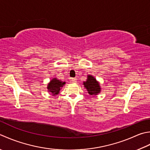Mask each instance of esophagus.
<instances>
[{
	"label": "esophagus",
	"instance_id": "obj_1",
	"mask_svg": "<svg viewBox=\"0 0 150 150\" xmlns=\"http://www.w3.org/2000/svg\"><path fill=\"white\" fill-rule=\"evenodd\" d=\"M77 79L76 78H71V79H70V81H71V83H77Z\"/></svg>",
	"mask_w": 150,
	"mask_h": 150
}]
</instances>
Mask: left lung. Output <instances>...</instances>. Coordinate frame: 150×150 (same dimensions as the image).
<instances>
[{"instance_id":"8db88e82","label":"left lung","mask_w":150,"mask_h":150,"mask_svg":"<svg viewBox=\"0 0 150 150\" xmlns=\"http://www.w3.org/2000/svg\"><path fill=\"white\" fill-rule=\"evenodd\" d=\"M83 84L84 85V87L87 89L88 92L91 96L97 95L98 93L100 92L101 88L99 83L92 75L88 76L87 81L84 82Z\"/></svg>"}]
</instances>
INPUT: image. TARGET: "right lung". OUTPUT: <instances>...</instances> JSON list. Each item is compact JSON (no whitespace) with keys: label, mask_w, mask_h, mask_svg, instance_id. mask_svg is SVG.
Masks as SVG:
<instances>
[{"label":"right lung","mask_w":150,"mask_h":150,"mask_svg":"<svg viewBox=\"0 0 150 150\" xmlns=\"http://www.w3.org/2000/svg\"><path fill=\"white\" fill-rule=\"evenodd\" d=\"M65 84V82H62L59 80H57V79H53L48 84L47 89L49 90V92H51L53 96L57 95L58 94L61 88Z\"/></svg>","instance_id":"add662e5"}]
</instances>
